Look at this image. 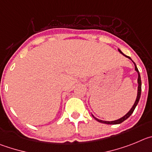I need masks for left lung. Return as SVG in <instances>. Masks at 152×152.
Listing matches in <instances>:
<instances>
[{
	"label": "left lung",
	"mask_w": 152,
	"mask_h": 152,
	"mask_svg": "<svg viewBox=\"0 0 152 152\" xmlns=\"http://www.w3.org/2000/svg\"><path fill=\"white\" fill-rule=\"evenodd\" d=\"M119 52L120 53V54H122L123 55H124L125 57H126L127 58H129V60H131L132 61V59H131V57H128V56L125 55V54H124V53L121 51V50H120V49H118ZM133 62V61H132ZM134 65H135V70L138 73V92H137V97H136V102H135V103H134V104L132 105V108L129 110V111L128 112V113L126 114V115H124V117H121V118L118 119V120H113V121H105V120H99V119L96 118L95 117H94V115L93 114H91L92 115V117H94V118L95 119V120H97V121H98V122L100 123H102V124H121L122 122H124V120H126L128 117H129L131 116V114H132V113H133L134 110H135V108H136V105L138 104V103H139V99H140V96H141V91H142V81H141V77H140V74H139V69H138L137 66H136V64L133 62Z\"/></svg>",
	"instance_id": "8db88e82"
}]
</instances>
